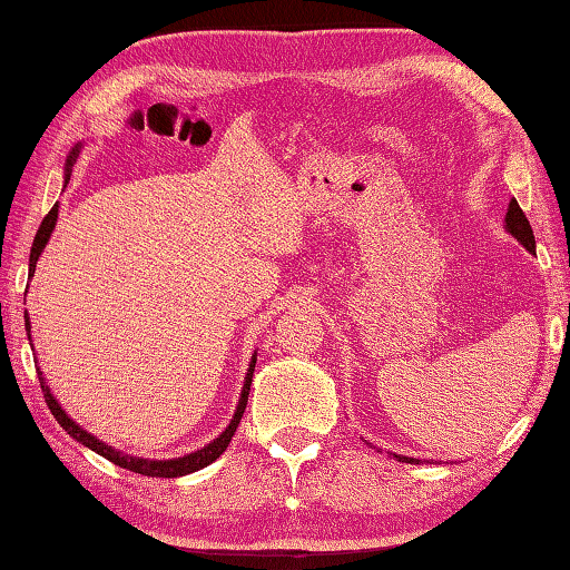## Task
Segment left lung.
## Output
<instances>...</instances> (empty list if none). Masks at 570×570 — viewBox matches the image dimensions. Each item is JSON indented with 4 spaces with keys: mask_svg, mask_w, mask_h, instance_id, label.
I'll list each match as a JSON object with an SVG mask.
<instances>
[{
    "mask_svg": "<svg viewBox=\"0 0 570 570\" xmlns=\"http://www.w3.org/2000/svg\"><path fill=\"white\" fill-rule=\"evenodd\" d=\"M504 229L510 233L519 245H522L524 249H529L531 254H537V239H534V233H531V225L527 220V215L522 213V208H519V203L512 198L510 205H507V215H504ZM377 451L382 453V448H377ZM394 460H399V463H411V465H421V463H429V460H419V458H409V455H399V453H390ZM433 463V460H431Z\"/></svg>",
    "mask_w": 570,
    "mask_h": 570,
    "instance_id": "obj_1",
    "label": "left lung"
}]
</instances>
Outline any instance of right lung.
<instances>
[{"instance_id":"1","label":"right lung","mask_w":570,"mask_h":570,"mask_svg":"<svg viewBox=\"0 0 570 570\" xmlns=\"http://www.w3.org/2000/svg\"><path fill=\"white\" fill-rule=\"evenodd\" d=\"M80 147H82V144L78 141L76 147H72L70 154H68L66 171H63V188L68 186L70 174H72V164H76V159H78ZM56 223H58V203L53 205L51 213H48V215L43 217L39 233H36V237H33L31 257H29V276H33L36 262H39L41 252H43L46 245H48V239H51L53 229H56ZM23 325H27L29 343H31V321H29V313H23ZM33 360H36V357H33ZM254 365H257V353H254L252 360H249V367H247V374H245V384H242V392H239V402H237V409H235L233 419H229V423H227V429H225L220 435H217V439H213L208 445H203V448H198V451H193V453H188V455H184V458H171V460H156V458L129 455V453H125V451H117V448L102 443V441L98 439V435L88 433V431H85L82 426H78V423L66 414L63 406H60V404L56 402V396L51 394V390H48L43 372H41L39 367H36V372H39L41 392H43V396H46L48 409H51V414L56 416V421H58L60 426H63V429L68 431V435H72V439H76L78 443H82L85 448H90V451H95L98 455L107 458V460H110V463H115V465H119V468L131 470V472H139V475H147V478H180V475H190V472L208 468V465L213 463V460H217V458H220V455L225 453V448L229 445V441H233V435H235V431H237V426H239V419H242V414H245V409H247V396H249V386H252Z\"/></svg>"}]
</instances>
